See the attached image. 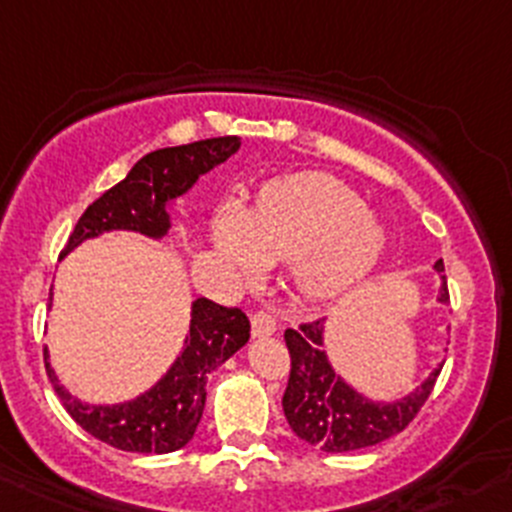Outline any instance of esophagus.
<instances>
[{
    "mask_svg": "<svg viewBox=\"0 0 512 512\" xmlns=\"http://www.w3.org/2000/svg\"><path fill=\"white\" fill-rule=\"evenodd\" d=\"M278 331V321H275V315L267 313V310H257L252 315V336L262 338V336H272V333Z\"/></svg>",
    "mask_w": 512,
    "mask_h": 512,
    "instance_id": "esophagus-1",
    "label": "esophagus"
}]
</instances>
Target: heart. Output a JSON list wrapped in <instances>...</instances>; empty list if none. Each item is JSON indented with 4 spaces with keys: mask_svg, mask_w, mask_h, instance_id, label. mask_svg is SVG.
<instances>
[{
    "mask_svg": "<svg viewBox=\"0 0 512 512\" xmlns=\"http://www.w3.org/2000/svg\"><path fill=\"white\" fill-rule=\"evenodd\" d=\"M209 240L219 260L245 278L262 272L265 262L295 265L298 293L326 303L379 267L389 232L351 186L308 174L267 186L247 212L222 204Z\"/></svg>",
    "mask_w": 512,
    "mask_h": 512,
    "instance_id": "obj_1",
    "label": "heart"
}]
</instances>
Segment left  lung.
<instances>
[{
  "label": "left lung",
  "instance_id": "8db88e82",
  "mask_svg": "<svg viewBox=\"0 0 512 512\" xmlns=\"http://www.w3.org/2000/svg\"><path fill=\"white\" fill-rule=\"evenodd\" d=\"M439 275L437 303H450L442 260L434 262ZM290 379L283 396V412L290 429L303 442L323 452H353L374 447L407 427L427 396L432 394L442 364L409 394L396 399H371L348 384L331 366L326 351V321L305 323L298 331L288 328Z\"/></svg>",
  "mask_w": 512,
  "mask_h": 512
}]
</instances>
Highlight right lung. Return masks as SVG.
Here are the masks:
<instances>
[{
  "mask_svg": "<svg viewBox=\"0 0 512 512\" xmlns=\"http://www.w3.org/2000/svg\"><path fill=\"white\" fill-rule=\"evenodd\" d=\"M240 146V136H222L146 154L121 184L105 191L85 209L60 257L108 232H133L156 242L169 237L174 227V204L197 184L199 176L224 164ZM189 315V331L166 374L133 399L113 404H90L70 394L57 379L50 351L45 348L47 376L62 407L85 432L118 450L156 455L181 450L194 437L202 419L207 376L250 341V321L242 310L197 298L191 300Z\"/></svg>",
  "mask_w": 512,
  "mask_h": 512,
  "instance_id": "add662e5",
  "label": "right lung"
}]
</instances>
